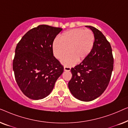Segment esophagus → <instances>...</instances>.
Masks as SVG:
<instances>
[{
    "label": "esophagus",
    "mask_w": 128,
    "mask_h": 128,
    "mask_svg": "<svg viewBox=\"0 0 128 128\" xmlns=\"http://www.w3.org/2000/svg\"><path fill=\"white\" fill-rule=\"evenodd\" d=\"M71 68L70 67H68V66H64V71H70V70Z\"/></svg>",
    "instance_id": "1"
}]
</instances>
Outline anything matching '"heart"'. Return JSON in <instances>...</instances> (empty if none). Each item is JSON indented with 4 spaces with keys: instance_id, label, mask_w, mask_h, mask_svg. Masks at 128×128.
I'll return each instance as SVG.
<instances>
[{
    "instance_id": "1",
    "label": "heart",
    "mask_w": 128,
    "mask_h": 128,
    "mask_svg": "<svg viewBox=\"0 0 128 128\" xmlns=\"http://www.w3.org/2000/svg\"><path fill=\"white\" fill-rule=\"evenodd\" d=\"M94 44V33L90 30L81 28L70 30L63 33L59 38H55L52 45L55 57L62 59L68 54L69 55L62 60V64L71 66L78 61H84L90 55Z\"/></svg>"
}]
</instances>
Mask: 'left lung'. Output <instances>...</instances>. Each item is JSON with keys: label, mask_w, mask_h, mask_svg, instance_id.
<instances>
[{"label": "left lung", "mask_w": 128, "mask_h": 128, "mask_svg": "<svg viewBox=\"0 0 128 128\" xmlns=\"http://www.w3.org/2000/svg\"><path fill=\"white\" fill-rule=\"evenodd\" d=\"M94 35L93 48L88 58L72 68V78L68 83L71 93L82 101H91L100 97L110 83L114 68L111 45L100 31L92 27Z\"/></svg>", "instance_id": "left-lung-1"}]
</instances>
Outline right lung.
<instances>
[{
	"instance_id": "obj_1",
	"label": "right lung",
	"mask_w": 128,
	"mask_h": 128,
	"mask_svg": "<svg viewBox=\"0 0 128 128\" xmlns=\"http://www.w3.org/2000/svg\"><path fill=\"white\" fill-rule=\"evenodd\" d=\"M62 30L40 25L28 31L17 44L13 69L17 85L29 98L37 100L48 96L64 72L52 50L54 40Z\"/></svg>"
}]
</instances>
